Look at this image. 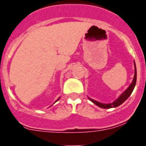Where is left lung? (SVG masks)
Listing matches in <instances>:
<instances>
[{"label": "left lung", "instance_id": "left-lung-1", "mask_svg": "<svg viewBox=\"0 0 146 146\" xmlns=\"http://www.w3.org/2000/svg\"><path fill=\"white\" fill-rule=\"evenodd\" d=\"M134 78H133L132 83H131L130 86H129L128 88H126V90L125 92H123L119 96V98L117 100H115L113 103H100V102L97 101V100H94L92 99V98H88V99L90 100L93 103H94L95 105H97L98 106L100 107V108H103V109H111V108H116V107L119 106L123 103L128 98H129V96L131 95V94L132 93L133 90H134V87L136 85V82H137V68H136V64L135 62H134Z\"/></svg>", "mask_w": 146, "mask_h": 146}]
</instances>
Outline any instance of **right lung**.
<instances>
[{"label":"right lung","mask_w":146,"mask_h":146,"mask_svg":"<svg viewBox=\"0 0 146 146\" xmlns=\"http://www.w3.org/2000/svg\"><path fill=\"white\" fill-rule=\"evenodd\" d=\"M59 99H60V98H58V100H56V101H55V102H57V101H58V100H59ZM55 102H54V103H55Z\"/></svg>","instance_id":"1"}]
</instances>
